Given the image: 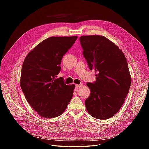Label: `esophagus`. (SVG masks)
<instances>
[{
	"instance_id": "1",
	"label": "esophagus",
	"mask_w": 149,
	"mask_h": 149,
	"mask_svg": "<svg viewBox=\"0 0 149 149\" xmlns=\"http://www.w3.org/2000/svg\"><path fill=\"white\" fill-rule=\"evenodd\" d=\"M83 86V84H76V88H79Z\"/></svg>"
}]
</instances>
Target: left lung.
Segmentation results:
<instances>
[{"label":"left lung","mask_w":149,"mask_h":149,"mask_svg":"<svg viewBox=\"0 0 149 149\" xmlns=\"http://www.w3.org/2000/svg\"><path fill=\"white\" fill-rule=\"evenodd\" d=\"M83 56L96 81L87 83L91 94L85 100L89 114L98 119L114 116L123 105L131 84L127 59L119 48L101 35L79 38Z\"/></svg>","instance_id":"8db88e82"}]
</instances>
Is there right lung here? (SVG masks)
I'll use <instances>...</instances> for the list:
<instances>
[{"label":"right lung","instance_id":"add662e5","mask_svg":"<svg viewBox=\"0 0 149 149\" xmlns=\"http://www.w3.org/2000/svg\"><path fill=\"white\" fill-rule=\"evenodd\" d=\"M77 38V36L48 38L25 58L20 86L29 104L43 118L62 114L73 97L75 85H66L63 78L56 77L61 70L63 56Z\"/></svg>","mask_w":149,"mask_h":149}]
</instances>
